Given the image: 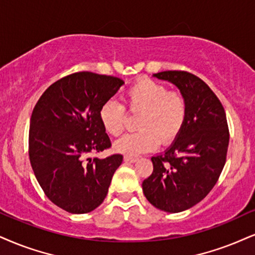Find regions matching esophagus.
Masks as SVG:
<instances>
[{
  "instance_id": "34e87169",
  "label": "esophagus",
  "mask_w": 255,
  "mask_h": 255,
  "mask_svg": "<svg viewBox=\"0 0 255 255\" xmlns=\"http://www.w3.org/2000/svg\"><path fill=\"white\" fill-rule=\"evenodd\" d=\"M137 159H138L137 157H133V156H125V157H124V161H125V162H130V163L136 162Z\"/></svg>"
}]
</instances>
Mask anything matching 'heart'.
Wrapping results in <instances>:
<instances>
[{"label":"heart","instance_id":"b5f03b06","mask_svg":"<svg viewBox=\"0 0 255 255\" xmlns=\"http://www.w3.org/2000/svg\"><path fill=\"white\" fill-rule=\"evenodd\" d=\"M128 111L139 113L136 132L128 133L115 144L118 152L136 156L177 138L188 116L185 97L177 91H169L165 85L151 79H142L125 93ZM99 119L104 130L111 136L122 134L127 122V109L116 100H109L100 108Z\"/></svg>","mask_w":255,"mask_h":255}]
</instances>
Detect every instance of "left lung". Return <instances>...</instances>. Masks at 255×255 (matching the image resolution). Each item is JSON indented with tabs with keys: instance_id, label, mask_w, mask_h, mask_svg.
Returning <instances> with one entry per match:
<instances>
[{
	"instance_id": "1",
	"label": "left lung",
	"mask_w": 255,
	"mask_h": 255,
	"mask_svg": "<svg viewBox=\"0 0 255 255\" xmlns=\"http://www.w3.org/2000/svg\"><path fill=\"white\" fill-rule=\"evenodd\" d=\"M153 77L180 89L188 116L172 145L151 157L153 171L143 181V193L156 208L180 213L202 201L218 182L227 157V118L216 94L193 73L164 71Z\"/></svg>"
}]
</instances>
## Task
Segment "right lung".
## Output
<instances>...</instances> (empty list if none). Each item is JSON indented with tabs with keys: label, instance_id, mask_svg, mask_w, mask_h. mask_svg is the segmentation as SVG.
Instances as JSON below:
<instances>
[{
	"label": "right lung",
	"instance_id": "right-lung-1",
	"mask_svg": "<svg viewBox=\"0 0 255 255\" xmlns=\"http://www.w3.org/2000/svg\"><path fill=\"white\" fill-rule=\"evenodd\" d=\"M123 84L92 72L66 75L42 93L31 113L28 152L34 175L46 196L72 214L103 203L123 162L119 153L90 157L111 147L99 111Z\"/></svg>",
	"mask_w": 255,
	"mask_h": 255
}]
</instances>
